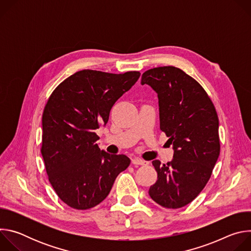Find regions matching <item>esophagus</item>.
Wrapping results in <instances>:
<instances>
[{"label":"esophagus","instance_id":"obj_1","mask_svg":"<svg viewBox=\"0 0 251 251\" xmlns=\"http://www.w3.org/2000/svg\"><path fill=\"white\" fill-rule=\"evenodd\" d=\"M132 163H133L134 165H141V166H144V165H147V164H148V162H146V161H144V160H142V159H139V158H134V159H132Z\"/></svg>","mask_w":251,"mask_h":251}]
</instances>
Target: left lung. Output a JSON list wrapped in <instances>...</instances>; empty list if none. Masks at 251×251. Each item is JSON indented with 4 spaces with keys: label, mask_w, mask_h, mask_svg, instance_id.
Instances as JSON below:
<instances>
[{
    "label": "left lung",
    "mask_w": 251,
    "mask_h": 251,
    "mask_svg": "<svg viewBox=\"0 0 251 251\" xmlns=\"http://www.w3.org/2000/svg\"><path fill=\"white\" fill-rule=\"evenodd\" d=\"M141 84L158 94L160 129L174 150L171 162H152L158 180L149 195L164 207L180 208L202 191L219 159V117L204 89L180 68L149 69Z\"/></svg>",
    "instance_id": "1"
}]
</instances>
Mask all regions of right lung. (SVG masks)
Segmentation results:
<instances>
[{
  "label": "right lung",
  "mask_w": 251,
  "mask_h": 251,
  "mask_svg": "<svg viewBox=\"0 0 251 251\" xmlns=\"http://www.w3.org/2000/svg\"><path fill=\"white\" fill-rule=\"evenodd\" d=\"M140 75L84 69L63 80L50 96L43 114L42 155L52 188L70 207L99 204L130 165L125 155L100 150L95 130L108 122L112 106Z\"/></svg>",
  "instance_id": "1"
}]
</instances>
